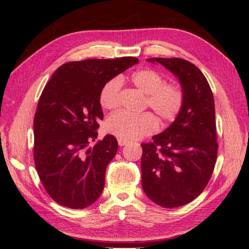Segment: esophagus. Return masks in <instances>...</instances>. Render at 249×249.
I'll return each instance as SVG.
<instances>
[{
	"instance_id": "esophagus-1",
	"label": "esophagus",
	"mask_w": 249,
	"mask_h": 249,
	"mask_svg": "<svg viewBox=\"0 0 249 249\" xmlns=\"http://www.w3.org/2000/svg\"><path fill=\"white\" fill-rule=\"evenodd\" d=\"M126 143H129V141L124 140V139H122V138L118 139V145H119V146H124V145L126 144Z\"/></svg>"
}]
</instances>
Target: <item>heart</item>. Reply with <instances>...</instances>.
<instances>
[{
	"label": "heart",
	"mask_w": 249,
	"mask_h": 249,
	"mask_svg": "<svg viewBox=\"0 0 249 249\" xmlns=\"http://www.w3.org/2000/svg\"><path fill=\"white\" fill-rule=\"evenodd\" d=\"M132 83L145 95L144 106L150 108L162 124L175 120L185 103L183 88L177 83L165 82L159 71L145 69L132 74ZM123 83L114 78L105 83L100 93V103L107 110L116 109L120 104V89ZM106 131L125 140L138 139L153 134L158 129L156 117L149 112L139 115L119 111L110 115L105 124Z\"/></svg>",
	"instance_id": "heart-1"
}]
</instances>
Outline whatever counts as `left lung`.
<instances>
[{
  "label": "left lung",
  "instance_id": "8db88e82",
  "mask_svg": "<svg viewBox=\"0 0 249 249\" xmlns=\"http://www.w3.org/2000/svg\"><path fill=\"white\" fill-rule=\"evenodd\" d=\"M178 78L184 107L168 129L142 143V188L157 205L177 208L196 198L212 177L218 152L212 90L198 67L182 58H153Z\"/></svg>",
  "mask_w": 249,
  "mask_h": 249
}]
</instances>
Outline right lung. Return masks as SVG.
<instances>
[{
    "instance_id": "right-lung-1",
    "label": "right lung",
    "mask_w": 249,
    "mask_h": 249,
    "mask_svg": "<svg viewBox=\"0 0 249 249\" xmlns=\"http://www.w3.org/2000/svg\"><path fill=\"white\" fill-rule=\"evenodd\" d=\"M138 61L122 57L67 62L43 88L34 116L33 156L43 188L59 205L84 209L102 194L118 145L107 135L86 148L104 117L100 93L105 83Z\"/></svg>"
}]
</instances>
